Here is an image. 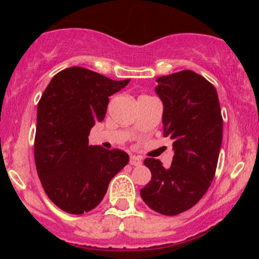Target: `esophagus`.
<instances>
[{"label": "esophagus", "mask_w": 259, "mask_h": 259, "mask_svg": "<svg viewBox=\"0 0 259 259\" xmlns=\"http://www.w3.org/2000/svg\"><path fill=\"white\" fill-rule=\"evenodd\" d=\"M130 164L133 166H140L141 164H143V161H141L140 157H137V155H131Z\"/></svg>", "instance_id": "34e87169"}]
</instances>
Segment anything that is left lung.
Instances as JSON below:
<instances>
[{"instance_id":"obj_1","label":"left lung","mask_w":259,"mask_h":259,"mask_svg":"<svg viewBox=\"0 0 259 259\" xmlns=\"http://www.w3.org/2000/svg\"><path fill=\"white\" fill-rule=\"evenodd\" d=\"M155 93L164 105V136L173 140L171 167L146 158L152 178L140 190L158 213L176 215L194 206L213 180L223 140V118L213 84L192 70L157 79Z\"/></svg>"}]
</instances>
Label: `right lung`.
I'll use <instances>...</instances> for the list:
<instances>
[{"label": "right lung", "mask_w": 259, "mask_h": 259, "mask_svg": "<svg viewBox=\"0 0 259 259\" xmlns=\"http://www.w3.org/2000/svg\"><path fill=\"white\" fill-rule=\"evenodd\" d=\"M128 82L70 67L53 76L38 101L35 164L46 194L65 212L93 210L128 164L126 152L88 145L91 128L105 118L108 97Z\"/></svg>", "instance_id": "right-lung-1"}]
</instances>
